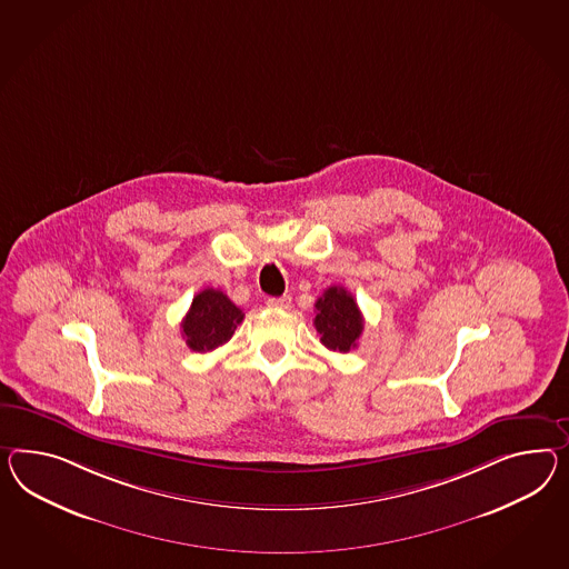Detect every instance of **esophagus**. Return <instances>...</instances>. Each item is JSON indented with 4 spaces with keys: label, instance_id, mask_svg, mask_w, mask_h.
Listing matches in <instances>:
<instances>
[{
    "label": "esophagus",
    "instance_id": "1",
    "mask_svg": "<svg viewBox=\"0 0 569 569\" xmlns=\"http://www.w3.org/2000/svg\"><path fill=\"white\" fill-rule=\"evenodd\" d=\"M266 306L274 307V309H287V307L291 306V297H289V295L268 297V299H266Z\"/></svg>",
    "mask_w": 569,
    "mask_h": 569
}]
</instances>
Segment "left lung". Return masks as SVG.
<instances>
[{
  "label": "left lung",
  "mask_w": 569,
  "mask_h": 569,
  "mask_svg": "<svg viewBox=\"0 0 569 569\" xmlns=\"http://www.w3.org/2000/svg\"><path fill=\"white\" fill-rule=\"evenodd\" d=\"M316 330L326 349L349 352L363 332V316L355 297L342 287H330L316 301Z\"/></svg>",
  "instance_id": "8db88e82"
}]
</instances>
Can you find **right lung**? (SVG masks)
Returning a JSON list of instances; mask_svg holds the SVG:
<instances>
[{
	"label": "right lung",
	"instance_id": "1",
	"mask_svg": "<svg viewBox=\"0 0 569 569\" xmlns=\"http://www.w3.org/2000/svg\"><path fill=\"white\" fill-rule=\"evenodd\" d=\"M241 321L243 311L224 292L204 289L193 297L181 321V335L191 350L208 352L229 342Z\"/></svg>",
	"mask_w": 569,
	"mask_h": 569
}]
</instances>
